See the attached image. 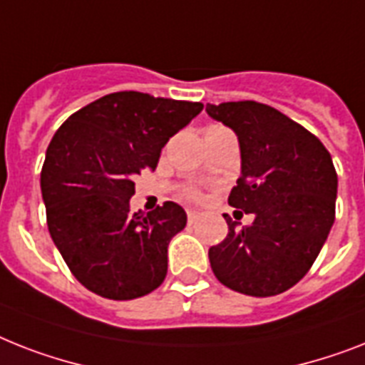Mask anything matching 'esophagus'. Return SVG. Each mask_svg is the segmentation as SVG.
<instances>
[{"label": "esophagus", "mask_w": 365, "mask_h": 365, "mask_svg": "<svg viewBox=\"0 0 365 365\" xmlns=\"http://www.w3.org/2000/svg\"><path fill=\"white\" fill-rule=\"evenodd\" d=\"M200 217H202V212H198V210H187V221H189V223H197Z\"/></svg>", "instance_id": "obj_1"}]
</instances>
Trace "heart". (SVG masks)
I'll list each match as a JSON object with an SVG mask.
<instances>
[{
    "instance_id": "1",
    "label": "heart",
    "mask_w": 365,
    "mask_h": 365,
    "mask_svg": "<svg viewBox=\"0 0 365 365\" xmlns=\"http://www.w3.org/2000/svg\"><path fill=\"white\" fill-rule=\"evenodd\" d=\"M189 197H192V198H200V192H198L197 189H191V191H189Z\"/></svg>"
}]
</instances>
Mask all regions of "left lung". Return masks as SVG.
I'll use <instances>...</instances> for the list:
<instances>
[{
	"instance_id": "obj_1",
	"label": "left lung",
	"mask_w": 365,
	"mask_h": 365,
	"mask_svg": "<svg viewBox=\"0 0 365 365\" xmlns=\"http://www.w3.org/2000/svg\"><path fill=\"white\" fill-rule=\"evenodd\" d=\"M240 142L242 176L229 204L253 213L250 227L227 219L229 234L210 247L213 274L247 296H275L309 272L336 219L337 174L315 135L257 101L206 105Z\"/></svg>"
}]
</instances>
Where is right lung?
Here are the masks:
<instances>
[{
	"instance_id": "1",
	"label": "right lung",
	"mask_w": 365,
	"mask_h": 365,
	"mask_svg": "<svg viewBox=\"0 0 365 365\" xmlns=\"http://www.w3.org/2000/svg\"><path fill=\"white\" fill-rule=\"evenodd\" d=\"M202 103L115 91L80 108L50 140L41 191L56 247L88 290L133 300L161 285L170 240L187 223L176 202L131 213L135 178L155 170L170 136Z\"/></svg>"
}]
</instances>
